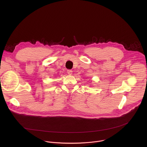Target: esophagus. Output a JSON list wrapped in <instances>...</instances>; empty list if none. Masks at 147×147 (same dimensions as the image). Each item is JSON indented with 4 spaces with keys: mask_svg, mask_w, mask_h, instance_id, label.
<instances>
[{
    "mask_svg": "<svg viewBox=\"0 0 147 147\" xmlns=\"http://www.w3.org/2000/svg\"><path fill=\"white\" fill-rule=\"evenodd\" d=\"M67 73L69 75H71L72 74V71L70 70V69H68V70H67Z\"/></svg>",
    "mask_w": 147,
    "mask_h": 147,
    "instance_id": "34e87169",
    "label": "esophagus"
}]
</instances>
